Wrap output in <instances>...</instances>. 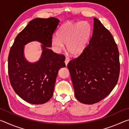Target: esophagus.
<instances>
[{
	"label": "esophagus",
	"mask_w": 129,
	"mask_h": 129,
	"mask_svg": "<svg viewBox=\"0 0 129 129\" xmlns=\"http://www.w3.org/2000/svg\"><path fill=\"white\" fill-rule=\"evenodd\" d=\"M69 61H70L69 58L68 57H66V58H65V65H66V66H67V65L69 62Z\"/></svg>",
	"instance_id": "obj_1"
}]
</instances>
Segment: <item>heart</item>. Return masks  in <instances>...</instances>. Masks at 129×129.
Instances as JSON below:
<instances>
[{"instance_id": "1", "label": "heart", "mask_w": 129, "mask_h": 129, "mask_svg": "<svg viewBox=\"0 0 129 129\" xmlns=\"http://www.w3.org/2000/svg\"><path fill=\"white\" fill-rule=\"evenodd\" d=\"M91 34L90 26L85 21L67 22L60 28L58 36L52 37L51 44L56 52H60L67 45L72 56L81 54L88 45Z\"/></svg>"}]
</instances>
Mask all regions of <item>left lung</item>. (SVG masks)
<instances>
[{"label":"left lung","mask_w":129,"mask_h":129,"mask_svg":"<svg viewBox=\"0 0 129 129\" xmlns=\"http://www.w3.org/2000/svg\"><path fill=\"white\" fill-rule=\"evenodd\" d=\"M67 67L76 98L83 104L101 101L116 85L120 71L118 49L109 30L95 17L89 44Z\"/></svg>","instance_id":"obj_1"}]
</instances>
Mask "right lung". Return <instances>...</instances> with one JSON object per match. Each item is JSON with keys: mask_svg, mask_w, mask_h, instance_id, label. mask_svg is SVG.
<instances>
[{"mask_svg": "<svg viewBox=\"0 0 129 129\" xmlns=\"http://www.w3.org/2000/svg\"><path fill=\"white\" fill-rule=\"evenodd\" d=\"M59 21L53 17L33 19L17 35L10 49L8 71L11 85L15 93L29 103L48 101L53 95L58 72L65 67V56L49 48ZM33 41L42 44L43 51L38 62L30 63L23 56V46Z\"/></svg>", "mask_w": 129, "mask_h": 129, "instance_id": "add662e5", "label": "right lung"}]
</instances>
